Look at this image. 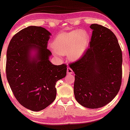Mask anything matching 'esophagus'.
Returning <instances> with one entry per match:
<instances>
[{"label":"esophagus","instance_id":"obj_1","mask_svg":"<svg viewBox=\"0 0 130 130\" xmlns=\"http://www.w3.org/2000/svg\"><path fill=\"white\" fill-rule=\"evenodd\" d=\"M73 73V71L70 68H67V74L68 75H69V74H71Z\"/></svg>","mask_w":130,"mask_h":130}]
</instances>
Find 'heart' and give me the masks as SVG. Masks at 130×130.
Wrapping results in <instances>:
<instances>
[{
    "label": "heart",
    "instance_id": "obj_1",
    "mask_svg": "<svg viewBox=\"0 0 130 130\" xmlns=\"http://www.w3.org/2000/svg\"><path fill=\"white\" fill-rule=\"evenodd\" d=\"M90 37L85 30L76 29L69 32L61 33L55 37L52 46L53 53L57 56L68 54L71 60H76L87 50Z\"/></svg>",
    "mask_w": 130,
    "mask_h": 130
}]
</instances>
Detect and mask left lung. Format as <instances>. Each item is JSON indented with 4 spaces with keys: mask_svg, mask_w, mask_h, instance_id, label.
Instances as JSON below:
<instances>
[{
    "mask_svg": "<svg viewBox=\"0 0 130 130\" xmlns=\"http://www.w3.org/2000/svg\"><path fill=\"white\" fill-rule=\"evenodd\" d=\"M89 47L69 67L75 73L74 93L84 107L98 108L111 102L122 83V54L117 37L109 29L91 24Z\"/></svg>",
    "mask_w": 130,
    "mask_h": 130,
    "instance_id": "obj_1",
    "label": "left lung"
}]
</instances>
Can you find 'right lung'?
<instances>
[{
    "label": "right lung",
    "instance_id": "obj_1",
    "mask_svg": "<svg viewBox=\"0 0 130 130\" xmlns=\"http://www.w3.org/2000/svg\"><path fill=\"white\" fill-rule=\"evenodd\" d=\"M50 35L43 27L29 26L14 36L8 47V82L19 103L33 111H41L54 101L56 82L67 75V65L50 61L51 52L47 47ZM32 50L37 52L33 57Z\"/></svg>",
    "mask_w": 130,
    "mask_h": 130
}]
</instances>
